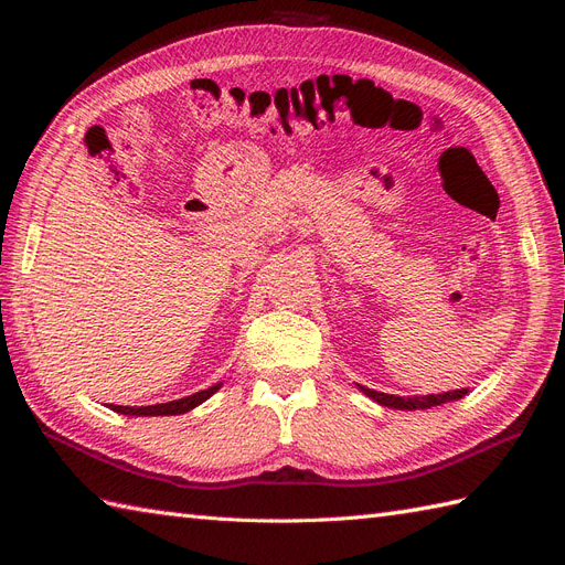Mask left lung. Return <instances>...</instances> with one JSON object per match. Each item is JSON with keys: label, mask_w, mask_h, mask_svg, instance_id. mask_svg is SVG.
<instances>
[{"label": "left lung", "mask_w": 565, "mask_h": 565, "mask_svg": "<svg viewBox=\"0 0 565 565\" xmlns=\"http://www.w3.org/2000/svg\"><path fill=\"white\" fill-rule=\"evenodd\" d=\"M361 391L365 393V396H370L372 401H377L384 407H393V409H426V407H436V405H443V403L465 398L469 388L429 393V396H393V393L372 391V388H365V386H361Z\"/></svg>", "instance_id": "obj_1"}]
</instances>
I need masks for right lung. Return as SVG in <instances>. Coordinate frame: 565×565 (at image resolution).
I'll list each match as a JSON object with an SVG mask.
<instances>
[{"mask_svg": "<svg viewBox=\"0 0 565 565\" xmlns=\"http://www.w3.org/2000/svg\"><path fill=\"white\" fill-rule=\"evenodd\" d=\"M221 388V384H214L204 391L193 393V396H185L172 403H160V405H146V407H127V405H110V409L119 415H131V417H160V415H183L188 409L198 407L200 403L207 401L212 393H216Z\"/></svg>", "mask_w": 565, "mask_h": 565, "instance_id": "obj_1", "label": "right lung"}]
</instances>
